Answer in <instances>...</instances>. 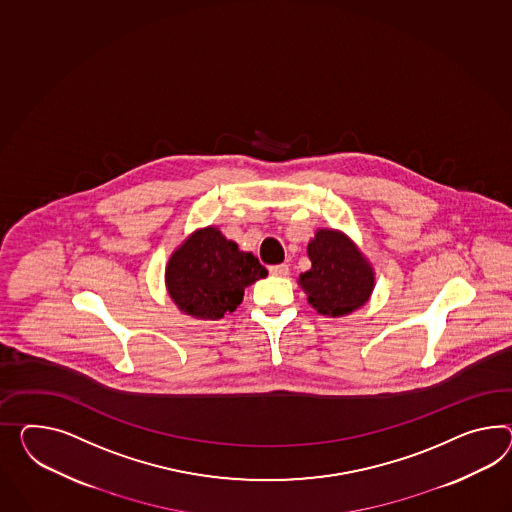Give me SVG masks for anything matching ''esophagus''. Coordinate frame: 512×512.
I'll return each mask as SVG.
<instances>
[{
  "mask_svg": "<svg viewBox=\"0 0 512 512\" xmlns=\"http://www.w3.org/2000/svg\"><path fill=\"white\" fill-rule=\"evenodd\" d=\"M269 273L273 276H282V278H286L289 275V267L286 263H280V265H271L269 267Z\"/></svg>",
  "mask_w": 512,
  "mask_h": 512,
  "instance_id": "34e87169",
  "label": "esophagus"
}]
</instances>
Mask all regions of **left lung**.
Wrapping results in <instances>:
<instances>
[{"instance_id":"1","label":"left lung","mask_w":512,"mask_h":512,"mask_svg":"<svg viewBox=\"0 0 512 512\" xmlns=\"http://www.w3.org/2000/svg\"><path fill=\"white\" fill-rule=\"evenodd\" d=\"M306 250L312 267L299 276V286L317 314L345 317L369 301L375 271L351 237L319 228Z\"/></svg>"}]
</instances>
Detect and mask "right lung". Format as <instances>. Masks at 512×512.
Returning <instances> with one entry per match:
<instances>
[{
  "instance_id": "1",
  "label": "right lung",
  "mask_w": 512,
  "mask_h": 512,
  "mask_svg": "<svg viewBox=\"0 0 512 512\" xmlns=\"http://www.w3.org/2000/svg\"><path fill=\"white\" fill-rule=\"evenodd\" d=\"M265 276L267 269L252 252L239 250L217 226H204L172 252L165 267V286L180 312L217 321L234 312L245 288Z\"/></svg>"
}]
</instances>
